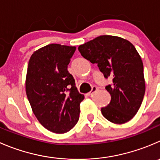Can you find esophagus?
I'll return each instance as SVG.
<instances>
[{
	"label": "esophagus",
	"instance_id": "1",
	"mask_svg": "<svg viewBox=\"0 0 160 160\" xmlns=\"http://www.w3.org/2000/svg\"><path fill=\"white\" fill-rule=\"evenodd\" d=\"M97 90H98L97 87H96V86H93L92 87V89H91V91H90V92H88V94H87V95H88V96H91L93 94H94V92H96V91H97Z\"/></svg>",
	"mask_w": 160,
	"mask_h": 160
}]
</instances>
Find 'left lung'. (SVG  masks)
Wrapping results in <instances>:
<instances>
[{
    "label": "left lung",
    "instance_id": "obj_1",
    "mask_svg": "<svg viewBox=\"0 0 160 160\" xmlns=\"http://www.w3.org/2000/svg\"><path fill=\"white\" fill-rule=\"evenodd\" d=\"M78 50L83 58L98 64L105 79H112L105 86L111 101L101 108L104 117L117 124L131 120L145 91L143 63L134 46L121 37L104 35L82 44Z\"/></svg>",
    "mask_w": 160,
    "mask_h": 160
}]
</instances>
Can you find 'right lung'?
I'll return each mask as SVG.
<instances>
[{"label": "right lung", "instance_id": "obj_1", "mask_svg": "<svg viewBox=\"0 0 160 160\" xmlns=\"http://www.w3.org/2000/svg\"><path fill=\"white\" fill-rule=\"evenodd\" d=\"M76 47L52 44L34 52L29 61L26 91L32 112L43 127L64 134L77 124L84 98L67 70Z\"/></svg>", "mask_w": 160, "mask_h": 160}]
</instances>
